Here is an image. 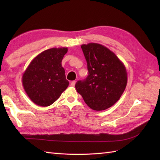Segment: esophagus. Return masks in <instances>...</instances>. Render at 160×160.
<instances>
[{
    "label": "esophagus",
    "mask_w": 160,
    "mask_h": 160,
    "mask_svg": "<svg viewBox=\"0 0 160 160\" xmlns=\"http://www.w3.org/2000/svg\"><path fill=\"white\" fill-rule=\"evenodd\" d=\"M75 84H76V82H75V81H72V82H71V83H70V86L74 87Z\"/></svg>",
    "instance_id": "obj_1"
}]
</instances>
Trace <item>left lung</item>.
I'll use <instances>...</instances> for the list:
<instances>
[{
  "label": "left lung",
  "mask_w": 160,
  "mask_h": 160,
  "mask_svg": "<svg viewBox=\"0 0 160 160\" xmlns=\"http://www.w3.org/2000/svg\"><path fill=\"white\" fill-rule=\"evenodd\" d=\"M89 75L78 81L76 89L91 109L103 111L117 102L127 84L123 62L107 47L91 42L82 45Z\"/></svg>",
  "instance_id": "8db88e82"
}]
</instances>
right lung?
<instances>
[{
	"label": "right lung",
	"instance_id": "add662e5",
	"mask_svg": "<svg viewBox=\"0 0 160 160\" xmlns=\"http://www.w3.org/2000/svg\"><path fill=\"white\" fill-rule=\"evenodd\" d=\"M67 51V47L44 51L32 60L23 73V88L33 103L40 107L49 106L69 86L62 67Z\"/></svg>",
	"mask_w": 160,
	"mask_h": 160
}]
</instances>
